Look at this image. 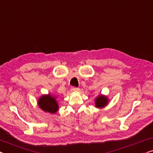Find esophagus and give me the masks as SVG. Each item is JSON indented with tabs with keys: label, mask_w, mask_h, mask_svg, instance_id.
Here are the masks:
<instances>
[{
	"label": "esophagus",
	"mask_w": 153,
	"mask_h": 153,
	"mask_svg": "<svg viewBox=\"0 0 153 153\" xmlns=\"http://www.w3.org/2000/svg\"><path fill=\"white\" fill-rule=\"evenodd\" d=\"M71 90H72V91H74V92H76V91H79V88H76V87H72L71 88Z\"/></svg>",
	"instance_id": "obj_1"
}]
</instances>
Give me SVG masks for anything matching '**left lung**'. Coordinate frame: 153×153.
I'll use <instances>...</instances> for the list:
<instances>
[{"instance_id": "left-lung-1", "label": "left lung", "mask_w": 153, "mask_h": 153, "mask_svg": "<svg viewBox=\"0 0 153 153\" xmlns=\"http://www.w3.org/2000/svg\"><path fill=\"white\" fill-rule=\"evenodd\" d=\"M108 103V99L105 96L100 95L95 100V106L97 107H104Z\"/></svg>"}]
</instances>
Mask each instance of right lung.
Wrapping results in <instances>:
<instances>
[{
  "label": "right lung",
  "mask_w": 153,
  "mask_h": 153,
  "mask_svg": "<svg viewBox=\"0 0 153 153\" xmlns=\"http://www.w3.org/2000/svg\"><path fill=\"white\" fill-rule=\"evenodd\" d=\"M38 105L45 111L51 114H55L58 109V105L56 100V97L51 95H43L38 101Z\"/></svg>",
  "instance_id": "right-lung-1"
}]
</instances>
